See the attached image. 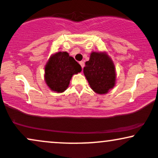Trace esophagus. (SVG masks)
<instances>
[{
    "mask_svg": "<svg viewBox=\"0 0 158 158\" xmlns=\"http://www.w3.org/2000/svg\"><path fill=\"white\" fill-rule=\"evenodd\" d=\"M79 64H80V65H81V68H84V66H85V63H84V61H79Z\"/></svg>",
    "mask_w": 158,
    "mask_h": 158,
    "instance_id": "1",
    "label": "esophagus"
}]
</instances>
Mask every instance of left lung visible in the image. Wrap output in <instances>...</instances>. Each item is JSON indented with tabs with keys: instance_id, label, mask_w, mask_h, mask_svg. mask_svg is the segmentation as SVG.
<instances>
[{
	"instance_id": "1",
	"label": "left lung",
	"mask_w": 158,
	"mask_h": 158,
	"mask_svg": "<svg viewBox=\"0 0 158 158\" xmlns=\"http://www.w3.org/2000/svg\"><path fill=\"white\" fill-rule=\"evenodd\" d=\"M83 72L91 89L98 94L108 93L115 86L116 68L106 52L92 51Z\"/></svg>"
}]
</instances>
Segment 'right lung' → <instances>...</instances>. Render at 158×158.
Masks as SVG:
<instances>
[{
	"label": "right lung",
	"mask_w": 158,
	"mask_h": 158,
	"mask_svg": "<svg viewBox=\"0 0 158 158\" xmlns=\"http://www.w3.org/2000/svg\"><path fill=\"white\" fill-rule=\"evenodd\" d=\"M81 71L80 64L68 52L52 54L44 67V81L56 93H63L68 88L74 74Z\"/></svg>",
	"instance_id": "add662e5"
}]
</instances>
